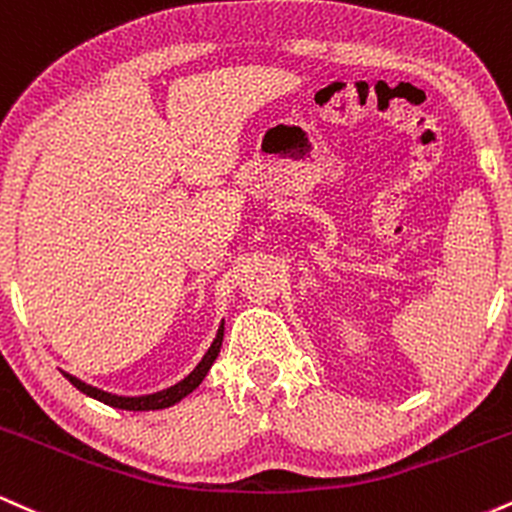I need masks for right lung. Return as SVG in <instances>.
Wrapping results in <instances>:
<instances>
[{
	"label": "right lung",
	"instance_id": "right-lung-1",
	"mask_svg": "<svg viewBox=\"0 0 512 512\" xmlns=\"http://www.w3.org/2000/svg\"><path fill=\"white\" fill-rule=\"evenodd\" d=\"M221 342H223V322L219 325V330H216L214 342H211V346L207 349V354L202 356V361L197 363L195 370H192L190 375H185V378H182L180 383L170 385V387H166V390H161V392H154V395L122 397V395H113V392H105V390H101V387L88 385V383H84V380L76 378V375L64 373V370H62V375L69 380V383L76 387V390H81L88 397L98 399V402L110 404V407H115V409H127V411L166 409V407H173V404H178L182 397L190 395V392L195 390V387H199V383H202L204 378H207L209 368L214 366L216 356H219V351H221Z\"/></svg>",
	"mask_w": 512,
	"mask_h": 512
}]
</instances>
